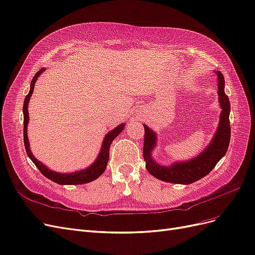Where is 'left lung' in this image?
I'll list each match as a JSON object with an SVG mask.
<instances>
[{"mask_svg": "<svg viewBox=\"0 0 255 255\" xmlns=\"http://www.w3.org/2000/svg\"><path fill=\"white\" fill-rule=\"evenodd\" d=\"M214 72L218 80V101L221 108L219 124L210 144L197 157L187 161L174 162L169 165H161L152 157V151L157 146V133L143 124L145 129L143 157L146 162V169L151 176L164 182L191 184L207 176L227 153L230 137H231V127L229 120L231 106H230L229 97L225 93V77L219 71Z\"/></svg>", "mask_w": 255, "mask_h": 255, "instance_id": "1", "label": "left lung"}]
</instances>
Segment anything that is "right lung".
Instances as JSON below:
<instances>
[{
    "mask_svg": "<svg viewBox=\"0 0 255 255\" xmlns=\"http://www.w3.org/2000/svg\"><path fill=\"white\" fill-rule=\"evenodd\" d=\"M44 71H45V69H41L40 71H38L36 73V75L34 76V78H32L31 83H30L29 92L25 96V100H24V104H23V117H24L23 137H24V145H25V150L27 152L28 158L32 161V163H34L37 166V168L41 171V174H42L44 177H46L47 179L52 180L53 182H55L57 184L75 185V184H84V183H89L91 181H94L95 179H97L105 171V169L107 167V164H108V161H109L110 145L113 142V139L116 138L123 130H124L125 124L119 125L118 127L112 129L105 135V138L102 143L100 153H98L95 161L91 164V165H89L87 168L76 170L73 172H57L55 170L50 169L47 166H45L42 162H40L37 158H35V155L31 153L29 142H28V136H27V125L29 122L28 103H29V100L31 97V94L34 93V88H35L36 81H37L38 77Z\"/></svg>",
    "mask_w": 255,
    "mask_h": 255,
    "instance_id": "add662e5",
    "label": "right lung"
}]
</instances>
